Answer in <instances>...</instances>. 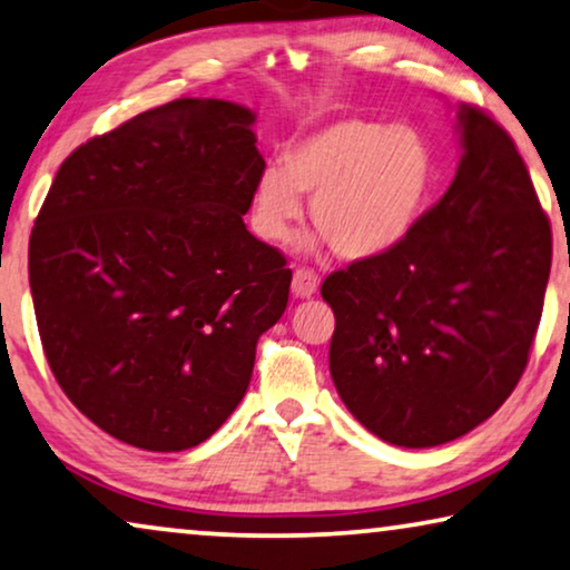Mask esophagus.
I'll list each match as a JSON object with an SVG mask.
<instances>
[{"instance_id":"34e87169","label":"esophagus","mask_w":570,"mask_h":570,"mask_svg":"<svg viewBox=\"0 0 570 570\" xmlns=\"http://www.w3.org/2000/svg\"><path fill=\"white\" fill-rule=\"evenodd\" d=\"M317 286H321V276L313 268H297L294 271V278H292V294L294 297L305 299V297H313L317 292Z\"/></svg>"}]
</instances>
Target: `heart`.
Returning a JSON list of instances; mask_svg holds the SVG:
<instances>
[{
    "instance_id": "b5f03b06",
    "label": "heart",
    "mask_w": 570,
    "mask_h": 570,
    "mask_svg": "<svg viewBox=\"0 0 570 570\" xmlns=\"http://www.w3.org/2000/svg\"><path fill=\"white\" fill-rule=\"evenodd\" d=\"M281 161L284 169H265L255 181L257 234L289 239L302 216V193L313 195V226L346 261L396 247L420 218L435 177L422 132L356 117L317 127Z\"/></svg>"
}]
</instances>
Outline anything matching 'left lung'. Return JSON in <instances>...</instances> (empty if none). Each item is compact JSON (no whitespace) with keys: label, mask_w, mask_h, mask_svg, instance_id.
Here are the masks:
<instances>
[{"label":"left lung","mask_w":570,"mask_h":570,"mask_svg":"<svg viewBox=\"0 0 570 570\" xmlns=\"http://www.w3.org/2000/svg\"><path fill=\"white\" fill-rule=\"evenodd\" d=\"M459 132L445 195L396 247L321 286L341 401L404 449L466 435L511 396L550 278V222L511 135L476 106H461Z\"/></svg>","instance_id":"left-lung-1"}]
</instances>
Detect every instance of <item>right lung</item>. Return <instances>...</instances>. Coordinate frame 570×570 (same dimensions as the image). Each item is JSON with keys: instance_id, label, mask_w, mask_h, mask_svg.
Here are the masks:
<instances>
[{"instance_id": "1", "label": "right lung", "mask_w": 570, "mask_h": 570, "mask_svg": "<svg viewBox=\"0 0 570 570\" xmlns=\"http://www.w3.org/2000/svg\"><path fill=\"white\" fill-rule=\"evenodd\" d=\"M255 114L177 98L75 148L28 245L38 333L67 399L142 451L208 440L245 396L292 271L247 232Z\"/></svg>"}]
</instances>
